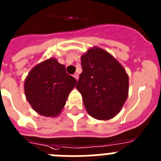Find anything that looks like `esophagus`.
Returning <instances> with one entry per match:
<instances>
[{"instance_id": "34e87169", "label": "esophagus", "mask_w": 161, "mask_h": 161, "mask_svg": "<svg viewBox=\"0 0 161 161\" xmlns=\"http://www.w3.org/2000/svg\"><path fill=\"white\" fill-rule=\"evenodd\" d=\"M74 78H75V79H76V80H78V74H74Z\"/></svg>"}]
</instances>
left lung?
<instances>
[{"label":"left lung","mask_w":161,"mask_h":161,"mask_svg":"<svg viewBox=\"0 0 161 161\" xmlns=\"http://www.w3.org/2000/svg\"><path fill=\"white\" fill-rule=\"evenodd\" d=\"M83 72L76 88L88 114L100 120L110 119L121 110L129 93V76L110 53L99 47L81 56Z\"/></svg>","instance_id":"8db88e82"}]
</instances>
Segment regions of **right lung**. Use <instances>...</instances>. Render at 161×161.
I'll return each instance as SVG.
<instances>
[{
  "instance_id": "right-lung-1",
  "label": "right lung",
  "mask_w": 161,
  "mask_h": 161,
  "mask_svg": "<svg viewBox=\"0 0 161 161\" xmlns=\"http://www.w3.org/2000/svg\"><path fill=\"white\" fill-rule=\"evenodd\" d=\"M76 83V79L66 73L64 64L50 58L28 73L24 92L35 111L43 116L55 117L60 114Z\"/></svg>"
}]
</instances>
